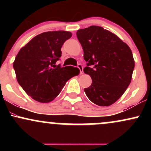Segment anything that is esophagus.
Wrapping results in <instances>:
<instances>
[{
	"label": "esophagus",
	"instance_id": "obj_1",
	"mask_svg": "<svg viewBox=\"0 0 151 151\" xmlns=\"http://www.w3.org/2000/svg\"><path fill=\"white\" fill-rule=\"evenodd\" d=\"M77 67L79 69V70H80V74H83V66L81 65V64H79V65H77Z\"/></svg>",
	"mask_w": 151,
	"mask_h": 151
}]
</instances>
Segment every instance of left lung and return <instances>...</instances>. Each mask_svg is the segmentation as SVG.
<instances>
[{
	"label": "left lung",
	"instance_id": "obj_1",
	"mask_svg": "<svg viewBox=\"0 0 151 151\" xmlns=\"http://www.w3.org/2000/svg\"><path fill=\"white\" fill-rule=\"evenodd\" d=\"M77 36L86 63L84 72L92 79L84 89L95 104L109 106L124 94L131 83L135 62L127 44L99 26L80 29Z\"/></svg>",
	"mask_w": 151,
	"mask_h": 151
}]
</instances>
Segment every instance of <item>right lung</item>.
Wrapping results in <instances>:
<instances>
[{"label": "right lung", "instance_id": "obj_1", "mask_svg": "<svg viewBox=\"0 0 151 151\" xmlns=\"http://www.w3.org/2000/svg\"><path fill=\"white\" fill-rule=\"evenodd\" d=\"M71 37L72 32L67 31L42 32L22 47L17 55L13 62L17 80L35 101H52L66 82L79 74L77 67L55 65L62 56V46Z\"/></svg>", "mask_w": 151, "mask_h": 151}]
</instances>
